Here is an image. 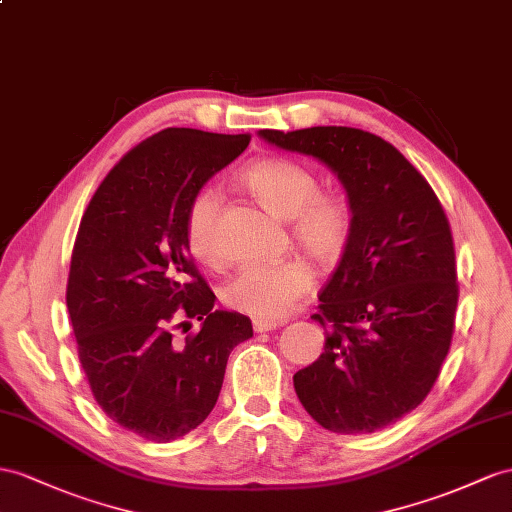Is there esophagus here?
Listing matches in <instances>:
<instances>
[{
	"label": "esophagus",
	"mask_w": 512,
	"mask_h": 512,
	"mask_svg": "<svg viewBox=\"0 0 512 512\" xmlns=\"http://www.w3.org/2000/svg\"><path fill=\"white\" fill-rule=\"evenodd\" d=\"M277 326H281V322H277V320H259V318L253 320L255 333H268V331L277 329Z\"/></svg>",
	"instance_id": "1"
}]
</instances>
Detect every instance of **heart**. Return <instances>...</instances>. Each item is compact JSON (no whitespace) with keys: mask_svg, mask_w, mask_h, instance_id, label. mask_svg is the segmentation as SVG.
<instances>
[{"mask_svg":"<svg viewBox=\"0 0 512 512\" xmlns=\"http://www.w3.org/2000/svg\"><path fill=\"white\" fill-rule=\"evenodd\" d=\"M242 183L274 214L290 218L292 238L324 266L337 264L355 233V214L344 196L320 192L318 175L287 157H264L242 173ZM222 196L218 188L203 186L192 194L183 218L190 253L209 268L225 261L218 218ZM316 281L309 261L287 257L270 264H248L225 285L227 307L259 320L287 316Z\"/></svg>","mask_w":512,"mask_h":512,"instance_id":"1","label":"heart"}]
</instances>
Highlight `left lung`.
Returning a JSON list of instances; mask_svg holds the SVG:
<instances>
[{
  "label": "left lung",
  "instance_id": "left-lung-1",
  "mask_svg": "<svg viewBox=\"0 0 512 512\" xmlns=\"http://www.w3.org/2000/svg\"><path fill=\"white\" fill-rule=\"evenodd\" d=\"M344 183L355 233L320 292L324 352L294 374L298 400L339 435L381 430L424 402L454 335L458 281L448 216L406 157L355 127L261 129Z\"/></svg>",
  "mask_w": 512,
  "mask_h": 512
}]
</instances>
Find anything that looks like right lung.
<instances>
[{"instance_id": "obj_1", "label": "right lung", "mask_w": 512, "mask_h": 512, "mask_svg": "<svg viewBox=\"0 0 512 512\" xmlns=\"http://www.w3.org/2000/svg\"><path fill=\"white\" fill-rule=\"evenodd\" d=\"M248 142L251 134L157 131L101 181L77 229L67 283L77 357L101 411L147 441L199 426L231 350L253 337L242 313L214 311L183 231L192 194ZM188 319L202 331L177 340Z\"/></svg>"}]
</instances>
